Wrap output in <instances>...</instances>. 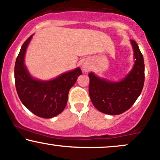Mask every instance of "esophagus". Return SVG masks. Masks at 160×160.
Listing matches in <instances>:
<instances>
[{
    "mask_svg": "<svg viewBox=\"0 0 160 160\" xmlns=\"http://www.w3.org/2000/svg\"><path fill=\"white\" fill-rule=\"evenodd\" d=\"M82 68H83V70L85 71V72H88L90 69V66L88 65V63H84V64L82 65Z\"/></svg>",
    "mask_w": 160,
    "mask_h": 160,
    "instance_id": "esophagus-1",
    "label": "esophagus"
}]
</instances>
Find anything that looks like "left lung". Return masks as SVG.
<instances>
[{
    "mask_svg": "<svg viewBox=\"0 0 160 160\" xmlns=\"http://www.w3.org/2000/svg\"><path fill=\"white\" fill-rule=\"evenodd\" d=\"M135 64L128 76L120 82H111L98 78L93 73L89 77V96L97 109L105 114L119 115L128 110L140 95L145 82L143 55L136 41L131 39Z\"/></svg>",
    "mask_w": 160,
    "mask_h": 160,
    "instance_id": "1",
    "label": "left lung"
}]
</instances>
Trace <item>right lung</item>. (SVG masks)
Listing matches in <instances>:
<instances>
[{
  "instance_id": "right-lung-1",
  "label": "right lung",
  "mask_w": 160,
  "mask_h": 160,
  "mask_svg": "<svg viewBox=\"0 0 160 160\" xmlns=\"http://www.w3.org/2000/svg\"><path fill=\"white\" fill-rule=\"evenodd\" d=\"M32 36L24 42L15 61V88L21 101L29 110L41 118H53L65 109L69 90L82 72L78 68L50 81L32 78L24 64L25 51Z\"/></svg>"
}]
</instances>
